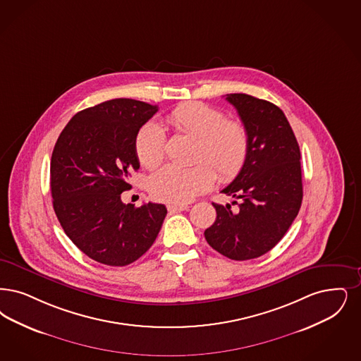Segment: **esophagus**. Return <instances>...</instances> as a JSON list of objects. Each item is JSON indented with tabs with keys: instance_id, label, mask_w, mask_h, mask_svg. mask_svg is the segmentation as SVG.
Here are the masks:
<instances>
[{
	"instance_id": "esophagus-1",
	"label": "esophagus",
	"mask_w": 361,
	"mask_h": 361,
	"mask_svg": "<svg viewBox=\"0 0 361 361\" xmlns=\"http://www.w3.org/2000/svg\"><path fill=\"white\" fill-rule=\"evenodd\" d=\"M188 208H189V207L185 205V204H183V205L169 204V205H168V211H169V214H177V212H181V211H185Z\"/></svg>"
}]
</instances>
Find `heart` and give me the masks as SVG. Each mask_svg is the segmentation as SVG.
<instances>
[{"label": "heart", "instance_id": "1", "mask_svg": "<svg viewBox=\"0 0 361 361\" xmlns=\"http://www.w3.org/2000/svg\"><path fill=\"white\" fill-rule=\"evenodd\" d=\"M166 123L176 131L197 140L196 165L183 168L166 165L152 176L149 189L159 202L183 205L192 202L212 187L215 172L223 181H230L242 172L250 153V135L240 121L227 116L202 102L177 106L168 116ZM166 152L164 129L147 122L135 137V153L147 169L162 162Z\"/></svg>", "mask_w": 361, "mask_h": 361}]
</instances>
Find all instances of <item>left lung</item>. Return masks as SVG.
<instances>
[{"instance_id":"left-lung-1","label":"left lung","mask_w":361,"mask_h":361,"mask_svg":"<svg viewBox=\"0 0 361 361\" xmlns=\"http://www.w3.org/2000/svg\"><path fill=\"white\" fill-rule=\"evenodd\" d=\"M250 135L245 168L221 192L238 209L212 202L215 223L204 231L214 250L233 260L258 258L288 232L302 202L301 153L283 111L247 94H227Z\"/></svg>"}]
</instances>
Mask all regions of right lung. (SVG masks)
Instances as JSON below:
<instances>
[{"label": "right lung", "mask_w": 361, "mask_h": 361, "mask_svg": "<svg viewBox=\"0 0 361 361\" xmlns=\"http://www.w3.org/2000/svg\"><path fill=\"white\" fill-rule=\"evenodd\" d=\"M159 107L111 99L79 111L59 135L51 159V192L60 226L88 258L126 266L154 243L164 204H123L130 173L140 169L138 130Z\"/></svg>", "instance_id": "add662e5"}]
</instances>
